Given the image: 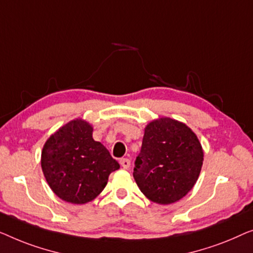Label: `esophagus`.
Here are the masks:
<instances>
[{"label":"esophagus","instance_id":"obj_1","mask_svg":"<svg viewBox=\"0 0 253 253\" xmlns=\"http://www.w3.org/2000/svg\"><path fill=\"white\" fill-rule=\"evenodd\" d=\"M120 165L123 166V169H127L128 167L130 166V161L128 158H122V159H120Z\"/></svg>","mask_w":253,"mask_h":253}]
</instances>
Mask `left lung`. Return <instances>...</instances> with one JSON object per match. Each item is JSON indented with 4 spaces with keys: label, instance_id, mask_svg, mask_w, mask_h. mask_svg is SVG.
Returning <instances> with one entry per match:
<instances>
[{
    "label": "left lung",
    "instance_id": "1",
    "mask_svg": "<svg viewBox=\"0 0 253 253\" xmlns=\"http://www.w3.org/2000/svg\"><path fill=\"white\" fill-rule=\"evenodd\" d=\"M203 150L189 127L161 118L145 127L133 176L150 201L170 204L189 193L203 165Z\"/></svg>",
    "mask_w": 253,
    "mask_h": 253
}]
</instances>
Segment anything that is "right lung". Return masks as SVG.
<instances>
[{
  "label": "right lung",
  "mask_w": 253,
  "mask_h": 253,
  "mask_svg": "<svg viewBox=\"0 0 253 253\" xmlns=\"http://www.w3.org/2000/svg\"><path fill=\"white\" fill-rule=\"evenodd\" d=\"M41 166L52 191L63 201L84 204L98 196L120 165L92 138V127L73 120L45 142Z\"/></svg>",
  "instance_id": "obj_1"
}]
</instances>
